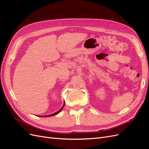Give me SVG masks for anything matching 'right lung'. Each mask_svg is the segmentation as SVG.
<instances>
[{
  "label": "right lung",
  "instance_id": "1",
  "mask_svg": "<svg viewBox=\"0 0 149 149\" xmlns=\"http://www.w3.org/2000/svg\"><path fill=\"white\" fill-rule=\"evenodd\" d=\"M65 102H64V104H63V106H62V107L61 108V109L58 111H57V112H55V113H53V114H49V115H47V116H40V117H49V116H55V115H56V114H58L59 113V112L62 110V109L64 107V106H65Z\"/></svg>",
  "mask_w": 149,
  "mask_h": 149
}]
</instances>
